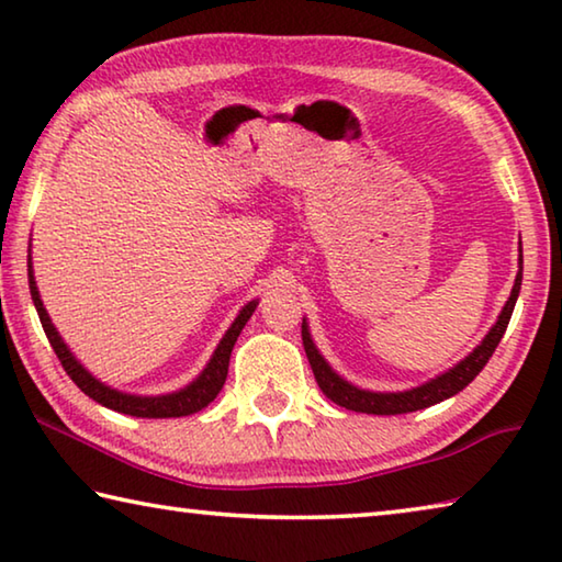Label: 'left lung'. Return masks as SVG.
Returning a JSON list of instances; mask_svg holds the SVG:
<instances>
[{"label": "left lung", "mask_w": 562, "mask_h": 562, "mask_svg": "<svg viewBox=\"0 0 562 562\" xmlns=\"http://www.w3.org/2000/svg\"><path fill=\"white\" fill-rule=\"evenodd\" d=\"M520 263H522V256H520ZM520 283H522V266H520L518 276H515L510 299L505 301L498 321H495V326L488 330V336L483 338L481 346H477L471 356H465L461 363L448 368L446 373L436 375V379H430L428 383L418 385V389L398 391V393L363 391V389H358V385L344 381L341 375H338L334 368L326 363V358L318 353V348L314 346V341H311L306 318H303L301 338H303V348H306L308 363H311V368H314L318 389L324 391L330 401L338 403L341 408L356 411V413H373V416H398V413H413V411L436 406V403L450 398V395H456L458 391H463L465 385L483 371V366L488 363V358L493 356V351L501 344L505 328H508L515 301H518V293H520Z\"/></svg>", "instance_id": "left-lung-1"}]
</instances>
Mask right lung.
Returning <instances> with one entry per match:
<instances>
[{
	"label": "right lung",
	"instance_id": "obj_1",
	"mask_svg": "<svg viewBox=\"0 0 562 562\" xmlns=\"http://www.w3.org/2000/svg\"><path fill=\"white\" fill-rule=\"evenodd\" d=\"M26 271H30V291H32L36 314H40V321H42V328H44V334H47L54 353H57L69 379L77 383L79 389L89 395V398L101 403V406L119 411V413H126V416H136V418H181V416H191V413L206 408L209 403L216 398L218 391L224 389V381L228 373V358H232L236 338L244 330L246 321L251 318L256 306H259V301H248L246 306L238 311L236 321L232 324V328L226 330V336L221 338V344L216 346L211 361L206 363L204 371L199 373V379L191 381L187 389L173 391L167 395H134V393H122L116 389H109L106 383L97 381L94 375H91L87 368L71 356V351L67 348V344L61 341L59 330L54 328L47 308H44V303L40 299V289H36L34 271H32V259L26 261Z\"/></svg>",
	"mask_w": 562,
	"mask_h": 562
}]
</instances>
